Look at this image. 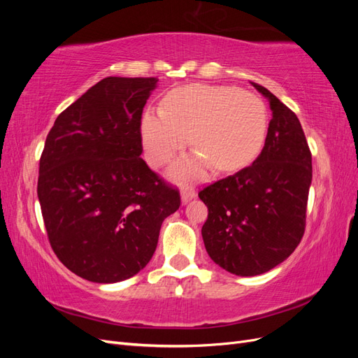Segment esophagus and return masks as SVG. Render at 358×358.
<instances>
[{
    "label": "esophagus",
    "mask_w": 358,
    "mask_h": 358,
    "mask_svg": "<svg viewBox=\"0 0 358 358\" xmlns=\"http://www.w3.org/2000/svg\"><path fill=\"white\" fill-rule=\"evenodd\" d=\"M194 196H196V194H194V191H191V189L185 188V189L182 191V201H183V203H187V201H189Z\"/></svg>",
    "instance_id": "34e87169"
}]
</instances>
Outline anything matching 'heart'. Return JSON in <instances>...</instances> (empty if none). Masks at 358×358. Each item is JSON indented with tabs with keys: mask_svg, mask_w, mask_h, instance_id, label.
<instances>
[{
	"mask_svg": "<svg viewBox=\"0 0 358 358\" xmlns=\"http://www.w3.org/2000/svg\"><path fill=\"white\" fill-rule=\"evenodd\" d=\"M266 104L231 86L188 85L171 91L164 107L149 109L142 138L150 164L162 166L191 143L194 157L173 169L176 178H201L206 169L233 171L252 162L267 136Z\"/></svg>",
	"mask_w": 358,
	"mask_h": 358,
	"instance_id": "heart-1",
	"label": "heart"
}]
</instances>
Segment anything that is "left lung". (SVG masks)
I'll return each instance as SVG.
<instances>
[{"mask_svg": "<svg viewBox=\"0 0 358 358\" xmlns=\"http://www.w3.org/2000/svg\"><path fill=\"white\" fill-rule=\"evenodd\" d=\"M272 121L262 154L249 167L199 191L208 206L206 251L227 272H268L299 246L306 229L312 154L299 117L264 86Z\"/></svg>", "mask_w": 358, "mask_h": 358, "instance_id": "8db88e82", "label": "left lung"}]
</instances>
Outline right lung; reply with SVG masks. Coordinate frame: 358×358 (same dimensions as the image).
Here are the masks:
<instances>
[{
  "label": "right lung",
  "mask_w": 358,
  "mask_h": 358,
  "mask_svg": "<svg viewBox=\"0 0 358 358\" xmlns=\"http://www.w3.org/2000/svg\"><path fill=\"white\" fill-rule=\"evenodd\" d=\"M157 78H106L61 112L40 157L37 194L59 262L91 282L138 273L179 189L140 158L142 113Z\"/></svg>",
  "instance_id": "right-lung-1"
}]
</instances>
